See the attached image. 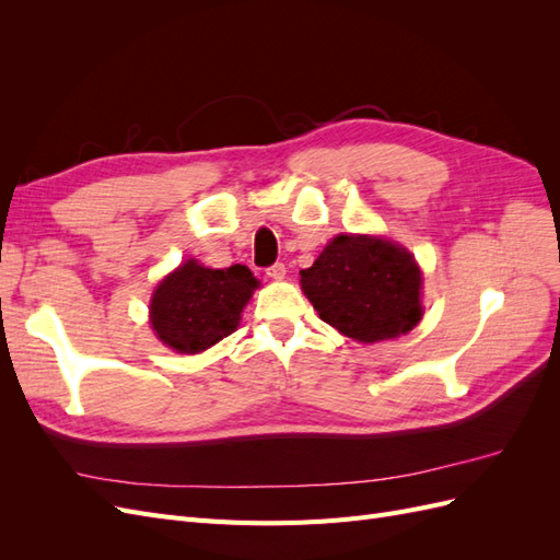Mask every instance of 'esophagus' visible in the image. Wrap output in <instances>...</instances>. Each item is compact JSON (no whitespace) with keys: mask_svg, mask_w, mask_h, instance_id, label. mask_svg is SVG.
I'll use <instances>...</instances> for the list:
<instances>
[{"mask_svg":"<svg viewBox=\"0 0 560 560\" xmlns=\"http://www.w3.org/2000/svg\"><path fill=\"white\" fill-rule=\"evenodd\" d=\"M266 276H268L270 280H282V278L287 276L284 264H273V266H268V268H266Z\"/></svg>","mask_w":560,"mask_h":560,"instance_id":"esophagus-1","label":"esophagus"}]
</instances>
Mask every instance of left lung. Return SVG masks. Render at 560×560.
<instances>
[{"label":"left lung","instance_id":"8db88e82","mask_svg":"<svg viewBox=\"0 0 560 560\" xmlns=\"http://www.w3.org/2000/svg\"><path fill=\"white\" fill-rule=\"evenodd\" d=\"M420 284L413 254L376 235H336L301 270V290L319 319L360 343L411 331L422 317Z\"/></svg>","mask_w":560,"mask_h":560}]
</instances>
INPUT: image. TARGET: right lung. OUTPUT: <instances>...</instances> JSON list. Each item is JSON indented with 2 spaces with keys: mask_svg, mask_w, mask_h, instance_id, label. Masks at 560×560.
Segmentation results:
<instances>
[{
  "mask_svg": "<svg viewBox=\"0 0 560 560\" xmlns=\"http://www.w3.org/2000/svg\"><path fill=\"white\" fill-rule=\"evenodd\" d=\"M257 287L259 280L243 264L208 268L186 261L165 276L151 296V329L182 354L208 350L238 329L241 313Z\"/></svg>",
  "mask_w": 560,
  "mask_h": 560,
  "instance_id": "right-lung-1",
  "label": "right lung"
}]
</instances>
